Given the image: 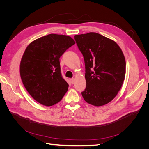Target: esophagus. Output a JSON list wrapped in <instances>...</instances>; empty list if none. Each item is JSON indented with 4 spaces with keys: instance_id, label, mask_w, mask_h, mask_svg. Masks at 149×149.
<instances>
[{
    "instance_id": "34e87169",
    "label": "esophagus",
    "mask_w": 149,
    "mask_h": 149,
    "mask_svg": "<svg viewBox=\"0 0 149 149\" xmlns=\"http://www.w3.org/2000/svg\"><path fill=\"white\" fill-rule=\"evenodd\" d=\"M70 81H71V84H74L75 83V79L74 78H71L70 79Z\"/></svg>"
}]
</instances>
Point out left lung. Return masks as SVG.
<instances>
[{"mask_svg": "<svg viewBox=\"0 0 149 149\" xmlns=\"http://www.w3.org/2000/svg\"><path fill=\"white\" fill-rule=\"evenodd\" d=\"M83 54L86 87L81 93L86 102L102 106L116 96L125 76V60L114 40L95 32L74 36Z\"/></svg>", "mask_w": 149, "mask_h": 149, "instance_id": "obj_1", "label": "left lung"}]
</instances>
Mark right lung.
I'll use <instances>...</instances> for the list:
<instances>
[{
  "instance_id": "add662e5",
  "label": "right lung",
  "mask_w": 149,
  "mask_h": 149,
  "mask_svg": "<svg viewBox=\"0 0 149 149\" xmlns=\"http://www.w3.org/2000/svg\"><path fill=\"white\" fill-rule=\"evenodd\" d=\"M74 40L65 35L49 34L31 42L22 56L20 77L34 100L45 106L59 102L69 85L61 74L60 58Z\"/></svg>"
}]
</instances>
